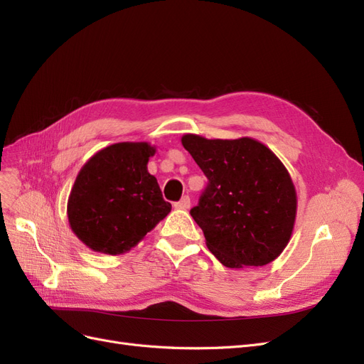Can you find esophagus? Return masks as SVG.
Segmentation results:
<instances>
[{"label":"esophagus","mask_w":364,"mask_h":364,"mask_svg":"<svg viewBox=\"0 0 364 364\" xmlns=\"http://www.w3.org/2000/svg\"><path fill=\"white\" fill-rule=\"evenodd\" d=\"M190 205H191L190 197H188V196H183L179 202L174 203V208H178V209H188Z\"/></svg>","instance_id":"obj_1"}]
</instances>
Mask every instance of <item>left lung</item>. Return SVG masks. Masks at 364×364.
<instances>
[{
	"mask_svg": "<svg viewBox=\"0 0 364 364\" xmlns=\"http://www.w3.org/2000/svg\"><path fill=\"white\" fill-rule=\"evenodd\" d=\"M182 146L208 179L190 214L213 255L230 269L277 259L290 241L297 206L284 164L247 136L206 139L186 134Z\"/></svg>",
	"mask_w": 364,
	"mask_h": 364,
	"instance_id": "left-lung-1",
	"label": "left lung"
}]
</instances>
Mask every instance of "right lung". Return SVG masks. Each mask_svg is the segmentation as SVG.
Returning a JSON list of instances; mask_svg holds the SVG:
<instances>
[{
  "instance_id": "1",
  "label": "right lung",
  "mask_w": 364,
  "mask_h": 364,
  "mask_svg": "<svg viewBox=\"0 0 364 364\" xmlns=\"http://www.w3.org/2000/svg\"><path fill=\"white\" fill-rule=\"evenodd\" d=\"M156 149L118 142L87 161L68 199L73 232L94 252L119 255L136 246L171 211L147 170Z\"/></svg>"
}]
</instances>
